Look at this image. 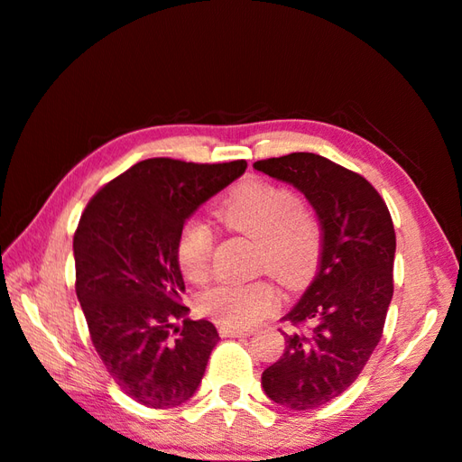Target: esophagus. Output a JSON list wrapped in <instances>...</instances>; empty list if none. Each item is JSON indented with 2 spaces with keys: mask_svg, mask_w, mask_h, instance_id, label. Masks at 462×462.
Here are the masks:
<instances>
[{
  "mask_svg": "<svg viewBox=\"0 0 462 462\" xmlns=\"http://www.w3.org/2000/svg\"><path fill=\"white\" fill-rule=\"evenodd\" d=\"M221 337H245L249 336V329H241V328H231V326H221L219 328Z\"/></svg>",
  "mask_w": 462,
  "mask_h": 462,
  "instance_id": "esophagus-1",
  "label": "esophagus"
}]
</instances>
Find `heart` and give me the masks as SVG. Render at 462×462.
Returning a JSON list of instances; mask_svg holds the SVG:
<instances>
[{
    "instance_id": "b5f03b06",
    "label": "heart",
    "mask_w": 462,
    "mask_h": 462,
    "mask_svg": "<svg viewBox=\"0 0 462 462\" xmlns=\"http://www.w3.org/2000/svg\"><path fill=\"white\" fill-rule=\"evenodd\" d=\"M215 215L225 227L254 237L259 267H267L285 283L308 280L318 263L319 223L290 189L267 180H247L223 199ZM211 254V229L203 221L189 219L175 243L180 273L189 282L205 280ZM277 306L280 291L267 277L247 283H217L199 300L205 316L231 328H251Z\"/></svg>"
}]
</instances>
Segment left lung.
I'll list each match as a JSON object with an SVG mask.
<instances>
[{
    "mask_svg": "<svg viewBox=\"0 0 462 462\" xmlns=\"http://www.w3.org/2000/svg\"><path fill=\"white\" fill-rule=\"evenodd\" d=\"M254 169L308 199L321 227L318 273L283 319V356L261 374L275 404L313 411L352 386L382 337L393 301L396 235L384 199L370 182L326 156L291 152Z\"/></svg>",
    "mask_w": 462,
    "mask_h": 462,
    "instance_id": "8db88e82",
    "label": "left lung"
}]
</instances>
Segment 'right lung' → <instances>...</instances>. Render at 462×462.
Returning a JSON list of instances; mask_svg holds the SVG:
<instances>
[{"label":"right lung","instance_id":"right-lung-1","mask_svg":"<svg viewBox=\"0 0 462 462\" xmlns=\"http://www.w3.org/2000/svg\"><path fill=\"white\" fill-rule=\"evenodd\" d=\"M245 169V161L146 159L84 208L74 233L76 295L100 360L136 402L172 408L201 384L219 334L211 321L187 318L175 243L189 217Z\"/></svg>","mask_w":462,"mask_h":462}]
</instances>
